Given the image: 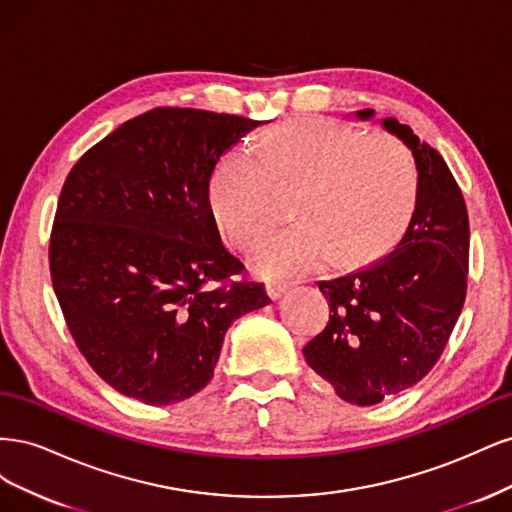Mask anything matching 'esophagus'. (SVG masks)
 <instances>
[{"label":"esophagus","mask_w":512,"mask_h":512,"mask_svg":"<svg viewBox=\"0 0 512 512\" xmlns=\"http://www.w3.org/2000/svg\"><path fill=\"white\" fill-rule=\"evenodd\" d=\"M290 288H292V284H288V282H275V280H273V282H267V292H269V297H271L273 301L282 299Z\"/></svg>","instance_id":"1"}]
</instances>
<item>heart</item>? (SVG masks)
I'll list each match as a JSON object with an SVG mask.
<instances>
[{
	"label": "heart",
	"mask_w": 512,
	"mask_h": 512,
	"mask_svg": "<svg viewBox=\"0 0 512 512\" xmlns=\"http://www.w3.org/2000/svg\"><path fill=\"white\" fill-rule=\"evenodd\" d=\"M301 184L299 224L269 232L250 254L269 277H297L374 258L404 228L416 192L410 151L389 134H365L327 117L284 123L237 145L209 183L213 218L232 245L247 247L273 218L277 190Z\"/></svg>",
	"instance_id": "heart-1"
}]
</instances>
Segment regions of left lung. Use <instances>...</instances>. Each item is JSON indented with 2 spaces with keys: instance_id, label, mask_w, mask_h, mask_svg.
I'll list each match as a JSON object with an SVG mask.
<instances>
[{
  "instance_id": "obj_1",
  "label": "left lung",
  "mask_w": 512,
  "mask_h": 512,
  "mask_svg": "<svg viewBox=\"0 0 512 512\" xmlns=\"http://www.w3.org/2000/svg\"><path fill=\"white\" fill-rule=\"evenodd\" d=\"M374 115L371 108L356 113ZM382 126L412 149L418 170L412 220L395 250L363 271L320 282L329 322L305 361L348 404L374 406L421 382L451 337L466 301V200L436 149L406 123Z\"/></svg>"
}]
</instances>
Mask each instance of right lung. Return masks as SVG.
<instances>
[{
    "label": "right lung",
    "mask_w": 512,
    "mask_h": 512,
    "mask_svg": "<svg viewBox=\"0 0 512 512\" xmlns=\"http://www.w3.org/2000/svg\"><path fill=\"white\" fill-rule=\"evenodd\" d=\"M260 121L158 106L85 151L59 194L51 280L74 344L121 395L177 404L213 378L237 318L271 303L235 280L209 205L215 164Z\"/></svg>",
    "instance_id": "right-lung-1"
}]
</instances>
